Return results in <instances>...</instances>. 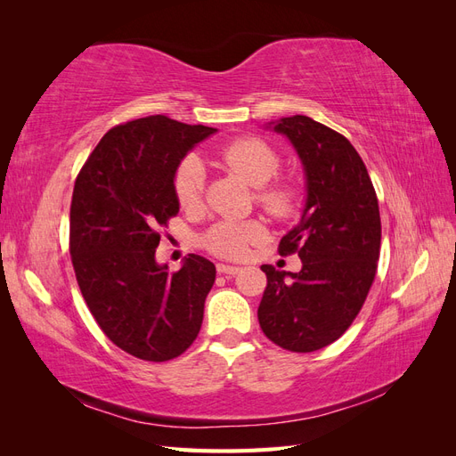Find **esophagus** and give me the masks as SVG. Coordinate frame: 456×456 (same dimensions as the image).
Masks as SVG:
<instances>
[{
	"instance_id": "1",
	"label": "esophagus",
	"mask_w": 456,
	"mask_h": 456,
	"mask_svg": "<svg viewBox=\"0 0 456 456\" xmlns=\"http://www.w3.org/2000/svg\"><path fill=\"white\" fill-rule=\"evenodd\" d=\"M241 268L238 266H230V265H216V272L218 273H226V275H236Z\"/></svg>"
}]
</instances>
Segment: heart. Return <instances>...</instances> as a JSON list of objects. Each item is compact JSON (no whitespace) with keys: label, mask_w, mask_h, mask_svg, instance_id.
Listing matches in <instances>:
<instances>
[{"label":"heart","mask_w":456,"mask_h":456,"mask_svg":"<svg viewBox=\"0 0 456 456\" xmlns=\"http://www.w3.org/2000/svg\"><path fill=\"white\" fill-rule=\"evenodd\" d=\"M220 159L247 183L256 186L258 205L272 216L287 220L298 209V188L287 178H272L280 171V154L256 136H243L223 146ZM205 167L196 154H188L173 175V190L183 209H198L205 194ZM265 238L258 220H220L201 236L207 251L223 258H241L249 245Z\"/></svg>","instance_id":"b5f03b06"}]
</instances>
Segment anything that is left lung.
<instances>
[{
    "instance_id": "left-lung-1",
    "label": "left lung",
    "mask_w": 456,
    "mask_h": 456,
    "mask_svg": "<svg viewBox=\"0 0 456 456\" xmlns=\"http://www.w3.org/2000/svg\"><path fill=\"white\" fill-rule=\"evenodd\" d=\"M273 131L293 142L305 165L308 198L300 223L281 238V256L302 270L262 265L266 289L258 323L289 352H315L340 338L360 314L380 256V213L363 159L346 136L308 116L281 118Z\"/></svg>"
}]
</instances>
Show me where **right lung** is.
<instances>
[{
	"mask_svg": "<svg viewBox=\"0 0 456 456\" xmlns=\"http://www.w3.org/2000/svg\"><path fill=\"white\" fill-rule=\"evenodd\" d=\"M216 129L148 116L110 129L81 167L70 205V255L79 291L102 333L144 362H169L196 340L215 265L188 255L156 262L161 228L178 215L173 175Z\"/></svg>",
	"mask_w": 456,
	"mask_h": 456,
	"instance_id": "add662e5",
	"label": "right lung"
}]
</instances>
